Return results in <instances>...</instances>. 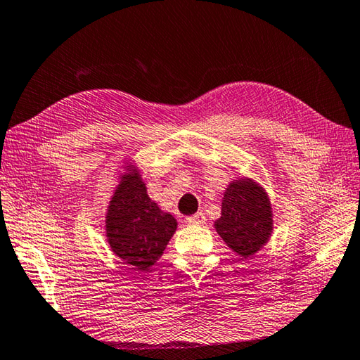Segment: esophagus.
Instances as JSON below:
<instances>
[{
	"instance_id": "obj_1",
	"label": "esophagus",
	"mask_w": 360,
	"mask_h": 360,
	"mask_svg": "<svg viewBox=\"0 0 360 360\" xmlns=\"http://www.w3.org/2000/svg\"><path fill=\"white\" fill-rule=\"evenodd\" d=\"M186 221H187V224H191V225H202L206 221V217H205V214H202V212H197V214L191 215V217H187Z\"/></svg>"
}]
</instances>
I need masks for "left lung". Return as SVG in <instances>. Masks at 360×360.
I'll use <instances>...</instances> for the list:
<instances>
[{
	"instance_id": "left-lung-1",
	"label": "left lung",
	"mask_w": 360,
	"mask_h": 360,
	"mask_svg": "<svg viewBox=\"0 0 360 360\" xmlns=\"http://www.w3.org/2000/svg\"><path fill=\"white\" fill-rule=\"evenodd\" d=\"M214 226L239 257L257 253L272 233V207L264 188L252 179L233 181L221 200V217Z\"/></svg>"
}]
</instances>
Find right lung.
<instances>
[{"mask_svg": "<svg viewBox=\"0 0 360 360\" xmlns=\"http://www.w3.org/2000/svg\"><path fill=\"white\" fill-rule=\"evenodd\" d=\"M178 221L148 197L140 173L132 167L116 187L107 209V240L113 253L136 271L155 264Z\"/></svg>", "mask_w": 360, "mask_h": 360, "instance_id": "1", "label": "right lung"}]
</instances>
